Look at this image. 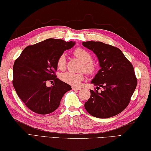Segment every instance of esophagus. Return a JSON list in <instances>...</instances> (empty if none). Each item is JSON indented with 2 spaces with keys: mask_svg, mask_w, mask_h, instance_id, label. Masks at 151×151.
<instances>
[{
  "mask_svg": "<svg viewBox=\"0 0 151 151\" xmlns=\"http://www.w3.org/2000/svg\"><path fill=\"white\" fill-rule=\"evenodd\" d=\"M72 89L73 90H80L81 88L80 87H76V86H72Z\"/></svg>",
  "mask_w": 151,
  "mask_h": 151,
  "instance_id": "obj_1",
  "label": "esophagus"
}]
</instances>
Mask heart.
Masks as SVG:
<instances>
[{
    "label": "heart",
    "mask_w": 151,
    "mask_h": 151,
    "mask_svg": "<svg viewBox=\"0 0 151 151\" xmlns=\"http://www.w3.org/2000/svg\"><path fill=\"white\" fill-rule=\"evenodd\" d=\"M77 58L82 62L81 70H84L88 74H92L96 70V65L93 63V57L91 54L82 48H78L73 52ZM56 66L59 70H64L66 67V58L65 54H61L57 60H56ZM60 78L65 83L72 85H78L83 80V73H73L67 72L62 73Z\"/></svg>",
    "instance_id": "b5f03b06"
}]
</instances>
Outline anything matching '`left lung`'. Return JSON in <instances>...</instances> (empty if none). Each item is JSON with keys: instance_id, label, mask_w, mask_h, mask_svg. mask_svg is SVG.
I'll list each match as a JSON object with an SVG mask.
<instances>
[{"instance_id": "8db88e82", "label": "left lung", "mask_w": 151, "mask_h": 151, "mask_svg": "<svg viewBox=\"0 0 151 151\" xmlns=\"http://www.w3.org/2000/svg\"><path fill=\"white\" fill-rule=\"evenodd\" d=\"M83 45L93 50L99 58L101 69L91 83L99 93L90 90L91 96L85 103L89 114L108 118L118 114L128 106L137 87V79L132 64L118 48L100 41L83 42Z\"/></svg>"}]
</instances>
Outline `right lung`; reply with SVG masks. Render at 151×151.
Instances as JSON below:
<instances>
[{"label":"right lung","instance_id":"add662e5","mask_svg":"<svg viewBox=\"0 0 151 151\" xmlns=\"http://www.w3.org/2000/svg\"><path fill=\"white\" fill-rule=\"evenodd\" d=\"M75 42L48 39L23 50L13 66V85L28 109L39 114H48L58 108L62 96L72 87L56 78V60ZM47 81L54 82L46 87Z\"/></svg>","mask_w":151,"mask_h":151}]
</instances>
